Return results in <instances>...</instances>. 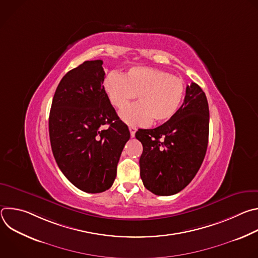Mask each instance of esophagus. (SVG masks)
Instances as JSON below:
<instances>
[{"instance_id":"34e87169","label":"esophagus","mask_w":258,"mask_h":258,"mask_svg":"<svg viewBox=\"0 0 258 258\" xmlns=\"http://www.w3.org/2000/svg\"><path fill=\"white\" fill-rule=\"evenodd\" d=\"M128 128H130V133H131V137H132V138H134V137H135V134H136L137 128H136L135 126H132V125H131Z\"/></svg>"}]
</instances>
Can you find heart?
I'll return each instance as SVG.
<instances>
[{
  "label": "heart",
  "instance_id": "b5f03b06",
  "mask_svg": "<svg viewBox=\"0 0 258 258\" xmlns=\"http://www.w3.org/2000/svg\"><path fill=\"white\" fill-rule=\"evenodd\" d=\"M104 90L115 108L123 109L138 96L139 102L122 110L120 118L127 124L161 123L172 118L185 97V83L170 73L152 67L135 66L123 76L110 72Z\"/></svg>",
  "mask_w": 258,
  "mask_h": 258
}]
</instances>
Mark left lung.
<instances>
[{
    "instance_id": "8db88e82",
    "label": "left lung",
    "mask_w": 258,
    "mask_h": 258,
    "mask_svg": "<svg viewBox=\"0 0 258 258\" xmlns=\"http://www.w3.org/2000/svg\"><path fill=\"white\" fill-rule=\"evenodd\" d=\"M208 135V102L202 89L192 83L172 118L153 130L136 133L143 145L140 175L145 188L158 196L185 189L203 162Z\"/></svg>"
}]
</instances>
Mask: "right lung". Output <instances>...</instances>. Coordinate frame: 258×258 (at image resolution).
Returning <instances> with one entry per match:
<instances>
[{"instance_id": "right-lung-1", "label": "right lung", "mask_w": 258, "mask_h": 258, "mask_svg": "<svg viewBox=\"0 0 258 258\" xmlns=\"http://www.w3.org/2000/svg\"><path fill=\"white\" fill-rule=\"evenodd\" d=\"M102 64L85 61L68 71L56 89L49 116L55 160L72 185L87 193L112 186L131 137L104 90Z\"/></svg>"}]
</instances>
